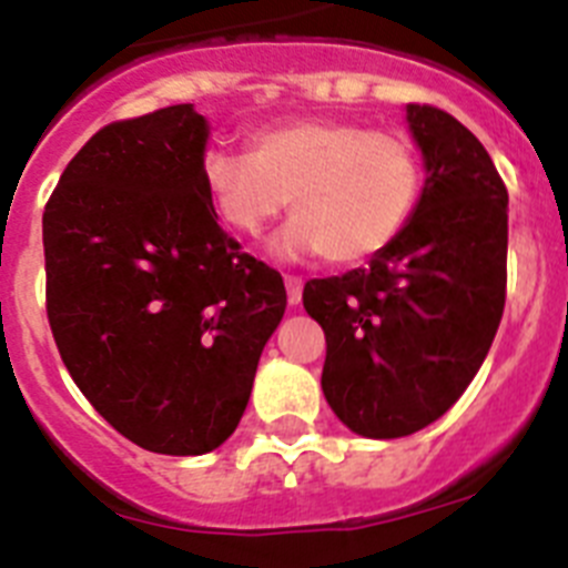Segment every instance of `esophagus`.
Returning a JSON list of instances; mask_svg holds the SVG:
<instances>
[{
    "label": "esophagus",
    "instance_id": "esophagus-1",
    "mask_svg": "<svg viewBox=\"0 0 568 568\" xmlns=\"http://www.w3.org/2000/svg\"><path fill=\"white\" fill-rule=\"evenodd\" d=\"M284 287H287V301L293 307L301 304V293H304V281L298 275H284Z\"/></svg>",
    "mask_w": 568,
    "mask_h": 568
}]
</instances>
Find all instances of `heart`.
<instances>
[{
    "instance_id": "heart-1",
    "label": "heart",
    "mask_w": 568,
    "mask_h": 568,
    "mask_svg": "<svg viewBox=\"0 0 568 568\" xmlns=\"http://www.w3.org/2000/svg\"><path fill=\"white\" fill-rule=\"evenodd\" d=\"M204 190L233 233L258 239L287 207L270 244L278 258L324 253L355 264L384 250L413 215L420 162L413 144L341 119H290L250 135L247 155L210 150Z\"/></svg>"
}]
</instances>
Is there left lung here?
I'll list each match as a JSON object with an SVG mask.
<instances>
[{
    "instance_id": "8db88e82",
    "label": "left lung",
    "mask_w": 568,
    "mask_h": 568,
    "mask_svg": "<svg viewBox=\"0 0 568 568\" xmlns=\"http://www.w3.org/2000/svg\"><path fill=\"white\" fill-rule=\"evenodd\" d=\"M426 179L409 222L369 267L304 284L327 338L321 389L364 438H404L464 395L506 304L504 182L484 144L429 104H406Z\"/></svg>"
}]
</instances>
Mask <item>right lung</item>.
<instances>
[{"label": "right lung", "instance_id": "right-lung-1", "mask_svg": "<svg viewBox=\"0 0 568 568\" xmlns=\"http://www.w3.org/2000/svg\"><path fill=\"white\" fill-rule=\"evenodd\" d=\"M210 124L193 104L113 122L64 168L42 215L48 321L84 398L159 455L235 433L287 290L219 227Z\"/></svg>", "mask_w": 568, "mask_h": 568}]
</instances>
